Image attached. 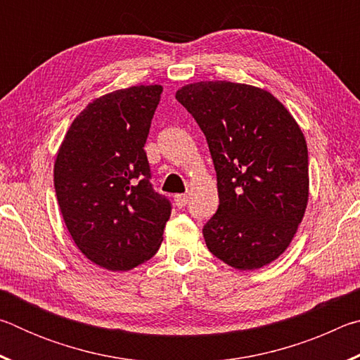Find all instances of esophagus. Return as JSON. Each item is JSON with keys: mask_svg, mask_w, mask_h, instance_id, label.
<instances>
[{"mask_svg": "<svg viewBox=\"0 0 360 360\" xmlns=\"http://www.w3.org/2000/svg\"><path fill=\"white\" fill-rule=\"evenodd\" d=\"M188 202V197L186 193H181V195H174V203L178 208H184Z\"/></svg>", "mask_w": 360, "mask_h": 360, "instance_id": "esophagus-1", "label": "esophagus"}]
</instances>
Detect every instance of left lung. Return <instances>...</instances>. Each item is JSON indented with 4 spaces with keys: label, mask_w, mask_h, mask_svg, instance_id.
Returning <instances> with one entry per match:
<instances>
[{
    "label": "left lung",
    "mask_w": 360,
    "mask_h": 360,
    "mask_svg": "<svg viewBox=\"0 0 360 360\" xmlns=\"http://www.w3.org/2000/svg\"><path fill=\"white\" fill-rule=\"evenodd\" d=\"M176 100L205 133L217 176L206 246L238 270L268 265L290 245L308 205L300 127L270 92L246 84H188Z\"/></svg>",
    "instance_id": "1"
}]
</instances>
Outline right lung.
Segmentation results:
<instances>
[{"instance_id": "add662e5", "label": "right lung", "mask_w": 360, "mask_h": 360, "mask_svg": "<svg viewBox=\"0 0 360 360\" xmlns=\"http://www.w3.org/2000/svg\"><path fill=\"white\" fill-rule=\"evenodd\" d=\"M162 85L115 90L84 109L60 146L53 186L71 238L106 270L127 271L162 245L172 203L144 152Z\"/></svg>"}]
</instances>
